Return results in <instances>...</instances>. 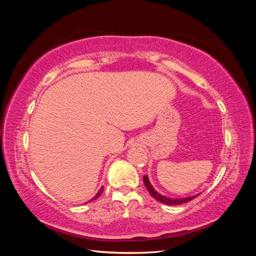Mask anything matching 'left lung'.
Here are the masks:
<instances>
[{
  "label": "left lung",
  "mask_w": 256,
  "mask_h": 256,
  "mask_svg": "<svg viewBox=\"0 0 256 256\" xmlns=\"http://www.w3.org/2000/svg\"><path fill=\"white\" fill-rule=\"evenodd\" d=\"M143 182H144L146 189L148 190V192L150 193V196L154 200H157L158 202L164 203L166 205H180V204H182V203H186V202H189V200H191L194 198H196L198 196H200V194H196V196H189V198H168V196L160 194V193H158L156 190H154L152 186L150 184V180H148V177H147L146 175L143 177Z\"/></svg>",
  "instance_id": "8db88e82"
}]
</instances>
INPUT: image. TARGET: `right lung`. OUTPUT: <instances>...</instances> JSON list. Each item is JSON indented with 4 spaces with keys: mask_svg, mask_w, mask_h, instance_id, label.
Instances as JSON below:
<instances>
[{
    "mask_svg": "<svg viewBox=\"0 0 256 256\" xmlns=\"http://www.w3.org/2000/svg\"><path fill=\"white\" fill-rule=\"evenodd\" d=\"M104 192V187L102 188H100V190L98 191V193H97V194L94 196V198H92L90 200V202H92V200H96V198H98L100 196H102V193Z\"/></svg>",
    "mask_w": 256,
    "mask_h": 256,
    "instance_id": "add662e5",
    "label": "right lung"
}]
</instances>
